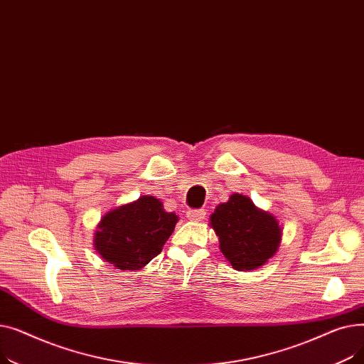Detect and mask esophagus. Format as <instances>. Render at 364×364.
Listing matches in <instances>:
<instances>
[{"instance_id": "esophagus-1", "label": "esophagus", "mask_w": 364, "mask_h": 364, "mask_svg": "<svg viewBox=\"0 0 364 364\" xmlns=\"http://www.w3.org/2000/svg\"><path fill=\"white\" fill-rule=\"evenodd\" d=\"M205 215H206L205 209H192V211L187 213V218H188L190 221H195V223L202 221V220L205 218Z\"/></svg>"}]
</instances>
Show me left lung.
Masks as SVG:
<instances>
[{
	"label": "left lung",
	"instance_id": "1",
	"mask_svg": "<svg viewBox=\"0 0 364 364\" xmlns=\"http://www.w3.org/2000/svg\"><path fill=\"white\" fill-rule=\"evenodd\" d=\"M220 251L235 270H257L273 258L282 242L283 228L269 211L250 196L233 193L209 217Z\"/></svg>",
	"mask_w": 364,
	"mask_h": 364
}]
</instances>
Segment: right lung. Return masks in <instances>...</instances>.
<instances>
[{
	"instance_id": "right-lung-1",
	"label": "right lung",
	"mask_w": 364,
	"mask_h": 364,
	"mask_svg": "<svg viewBox=\"0 0 364 364\" xmlns=\"http://www.w3.org/2000/svg\"><path fill=\"white\" fill-rule=\"evenodd\" d=\"M178 223L155 196L117 206L97 224L92 245L103 261L118 270H140L158 254Z\"/></svg>"
}]
</instances>
